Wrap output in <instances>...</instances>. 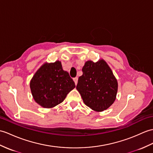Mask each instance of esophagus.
Segmentation results:
<instances>
[{
	"label": "esophagus",
	"instance_id": "1",
	"mask_svg": "<svg viewBox=\"0 0 153 153\" xmlns=\"http://www.w3.org/2000/svg\"><path fill=\"white\" fill-rule=\"evenodd\" d=\"M73 80H74V83H75V84H76V85H77V81H78V78L77 77H74V79H73Z\"/></svg>",
	"mask_w": 153,
	"mask_h": 153
}]
</instances>
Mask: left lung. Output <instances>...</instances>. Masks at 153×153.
Returning a JSON list of instances; mask_svg holds the SVG:
<instances>
[{"label": "left lung", "instance_id": "obj_1", "mask_svg": "<svg viewBox=\"0 0 153 153\" xmlns=\"http://www.w3.org/2000/svg\"><path fill=\"white\" fill-rule=\"evenodd\" d=\"M78 79L77 90L85 104L94 111L107 109L115 100L118 83L104 60L97 62L88 60Z\"/></svg>", "mask_w": 153, "mask_h": 153}]
</instances>
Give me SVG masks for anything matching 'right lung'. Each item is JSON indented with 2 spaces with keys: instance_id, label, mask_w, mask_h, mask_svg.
<instances>
[{
  "instance_id": "1",
  "label": "right lung",
  "mask_w": 153,
  "mask_h": 153,
  "mask_svg": "<svg viewBox=\"0 0 153 153\" xmlns=\"http://www.w3.org/2000/svg\"><path fill=\"white\" fill-rule=\"evenodd\" d=\"M30 87L36 103L43 108H51L62 102L76 85L57 60L44 64L32 78Z\"/></svg>"
}]
</instances>
